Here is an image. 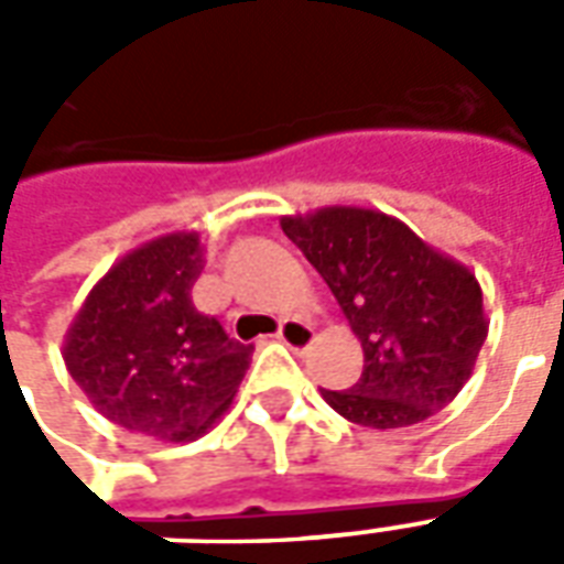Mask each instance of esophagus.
<instances>
[{"label": "esophagus", "instance_id": "obj_1", "mask_svg": "<svg viewBox=\"0 0 564 564\" xmlns=\"http://www.w3.org/2000/svg\"><path fill=\"white\" fill-rule=\"evenodd\" d=\"M278 341H283L293 350H307L311 344L317 341V332L311 323H302V319H283L281 329H278Z\"/></svg>", "mask_w": 564, "mask_h": 564}]
</instances>
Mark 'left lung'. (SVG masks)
Segmentation results:
<instances>
[{"instance_id":"8db88e82","label":"left lung","mask_w":564,"mask_h":564,"mask_svg":"<svg viewBox=\"0 0 564 564\" xmlns=\"http://www.w3.org/2000/svg\"><path fill=\"white\" fill-rule=\"evenodd\" d=\"M281 229L362 341V378L350 390H323L332 411L368 429H408L447 408L489 332L474 271L375 208L286 214Z\"/></svg>"}]
</instances>
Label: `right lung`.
<instances>
[{
	"mask_svg": "<svg viewBox=\"0 0 564 564\" xmlns=\"http://www.w3.org/2000/svg\"><path fill=\"white\" fill-rule=\"evenodd\" d=\"M205 245L193 229L144 241L96 281L63 338L72 380L111 423L165 444L220 420L253 347L193 305Z\"/></svg>",
	"mask_w": 564,
	"mask_h": 564,
	"instance_id": "right-lung-1",
	"label": "right lung"
}]
</instances>
